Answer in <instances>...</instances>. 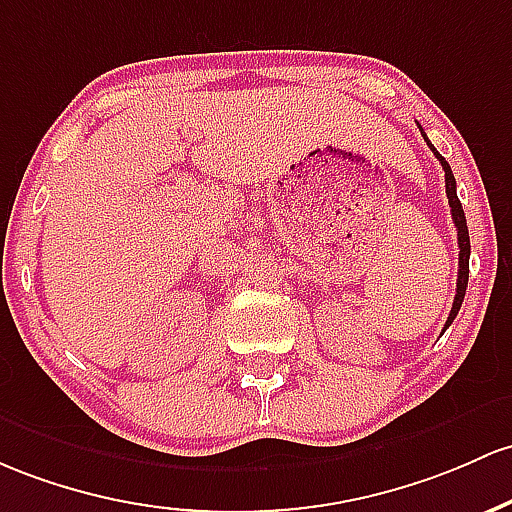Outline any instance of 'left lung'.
<instances>
[{
	"instance_id": "obj_1",
	"label": "left lung",
	"mask_w": 512,
	"mask_h": 512,
	"mask_svg": "<svg viewBox=\"0 0 512 512\" xmlns=\"http://www.w3.org/2000/svg\"><path fill=\"white\" fill-rule=\"evenodd\" d=\"M420 133H423V128H420ZM425 136V133H423ZM428 140V138H425ZM428 145L432 148V143L428 140ZM432 153H435L437 160H440L442 170H445V187H447V199H449V209H452V218H454V226H457V240H459V277H457V294H454V303H452V311H449V318L445 323V328L452 325V320L457 318L459 308H462V301H464V294H466V284H469V228H466V216H464V209L462 204H459V196H457V182H454V174H452V167H449V162L437 153L435 148H432Z\"/></svg>"
}]
</instances>
